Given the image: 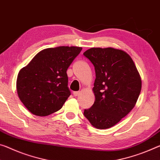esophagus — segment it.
<instances>
[{
  "label": "esophagus",
  "instance_id": "34e87169",
  "mask_svg": "<svg viewBox=\"0 0 160 160\" xmlns=\"http://www.w3.org/2000/svg\"><path fill=\"white\" fill-rule=\"evenodd\" d=\"M80 94V92H73V95L75 96V97H77Z\"/></svg>",
  "mask_w": 160,
  "mask_h": 160
}]
</instances>
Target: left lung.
I'll use <instances>...</instances> for the list:
<instances>
[{
	"label": "left lung",
	"instance_id": "left-lung-1",
	"mask_svg": "<svg viewBox=\"0 0 160 160\" xmlns=\"http://www.w3.org/2000/svg\"><path fill=\"white\" fill-rule=\"evenodd\" d=\"M83 55L93 64L96 76L95 102L84 115L96 128H112L135 107L141 92L140 75L131 57L122 50L92 48Z\"/></svg>",
	"mask_w": 160,
	"mask_h": 160
}]
</instances>
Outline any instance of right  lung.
Here are the masks:
<instances>
[{"label":"right lung","mask_w":160,"mask_h":160,"mask_svg":"<svg viewBox=\"0 0 160 160\" xmlns=\"http://www.w3.org/2000/svg\"><path fill=\"white\" fill-rule=\"evenodd\" d=\"M81 50L75 46L46 48L19 71L18 95L32 114L48 116L62 108L70 95L67 70Z\"/></svg>","instance_id":"obj_1"}]
</instances>
